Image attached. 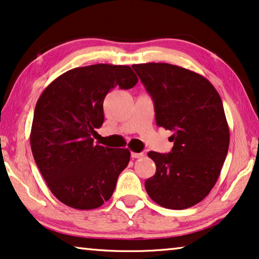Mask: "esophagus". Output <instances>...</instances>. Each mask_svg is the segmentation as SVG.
<instances>
[{
	"label": "esophagus",
	"instance_id": "obj_1",
	"mask_svg": "<svg viewBox=\"0 0 259 259\" xmlns=\"http://www.w3.org/2000/svg\"><path fill=\"white\" fill-rule=\"evenodd\" d=\"M131 157L132 158H141L144 157V153H136V152H132V154H131Z\"/></svg>",
	"mask_w": 259,
	"mask_h": 259
}]
</instances>
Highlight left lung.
<instances>
[{"instance_id":"obj_1","label":"left lung","mask_w":259,"mask_h":259,"mask_svg":"<svg viewBox=\"0 0 259 259\" xmlns=\"http://www.w3.org/2000/svg\"><path fill=\"white\" fill-rule=\"evenodd\" d=\"M153 99L155 122L172 131L169 153L148 152L155 175L145 182L162 207L184 210L204 199L221 175L230 131L218 92L206 77L169 63L133 65Z\"/></svg>"}]
</instances>
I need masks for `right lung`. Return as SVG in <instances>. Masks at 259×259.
Masks as SVG:
<instances>
[{
	"mask_svg": "<svg viewBox=\"0 0 259 259\" xmlns=\"http://www.w3.org/2000/svg\"><path fill=\"white\" fill-rule=\"evenodd\" d=\"M137 82L130 66L98 63L63 73L38 98L31 152L49 190L67 206L92 210L112 197L131 152L94 144L92 136L104 123L108 92Z\"/></svg>",
	"mask_w": 259,
	"mask_h": 259,
	"instance_id": "add662e5",
	"label": "right lung"
}]
</instances>
